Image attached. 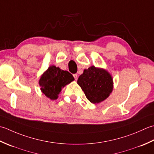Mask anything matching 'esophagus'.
<instances>
[{
    "instance_id": "1",
    "label": "esophagus",
    "mask_w": 154,
    "mask_h": 154,
    "mask_svg": "<svg viewBox=\"0 0 154 154\" xmlns=\"http://www.w3.org/2000/svg\"><path fill=\"white\" fill-rule=\"evenodd\" d=\"M73 76H74V79L76 80L78 79V74H73Z\"/></svg>"
}]
</instances>
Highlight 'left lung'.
<instances>
[{
    "instance_id": "1",
    "label": "left lung",
    "mask_w": 154,
    "mask_h": 154,
    "mask_svg": "<svg viewBox=\"0 0 154 154\" xmlns=\"http://www.w3.org/2000/svg\"><path fill=\"white\" fill-rule=\"evenodd\" d=\"M78 84L88 100L93 103L102 102L113 90L112 77L108 71L92 66L84 70L78 79Z\"/></svg>"
}]
</instances>
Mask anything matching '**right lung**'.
Returning a JSON list of instances; mask_svg holds the SVG:
<instances>
[{
	"label": "right lung",
	"instance_id": "1",
	"mask_svg": "<svg viewBox=\"0 0 154 154\" xmlns=\"http://www.w3.org/2000/svg\"><path fill=\"white\" fill-rule=\"evenodd\" d=\"M74 80L70 72L55 66H51L40 77L39 84L42 92L51 100H56L62 88Z\"/></svg>",
	"mask_w": 154,
	"mask_h": 154
}]
</instances>
